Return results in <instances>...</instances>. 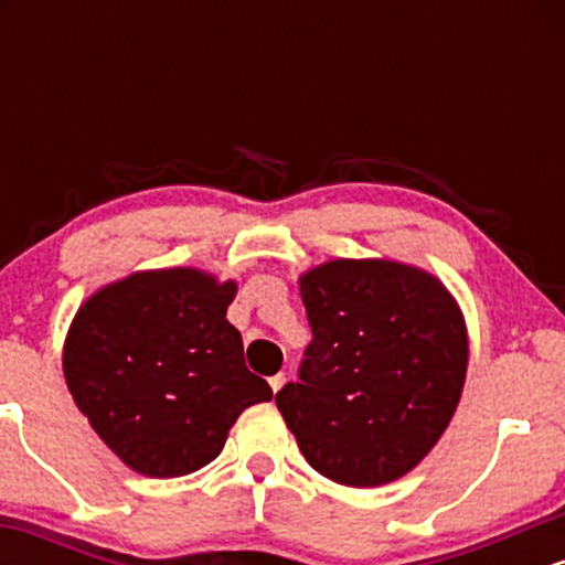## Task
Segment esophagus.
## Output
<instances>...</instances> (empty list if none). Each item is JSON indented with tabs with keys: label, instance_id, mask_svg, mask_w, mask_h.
I'll list each match as a JSON object with an SVG mask.
<instances>
[{
	"label": "esophagus",
	"instance_id": "34e87169",
	"mask_svg": "<svg viewBox=\"0 0 565 565\" xmlns=\"http://www.w3.org/2000/svg\"><path fill=\"white\" fill-rule=\"evenodd\" d=\"M268 382H270V387H274V393H278L284 387V382H287V377H284V374H274Z\"/></svg>",
	"mask_w": 565,
	"mask_h": 565
}]
</instances>
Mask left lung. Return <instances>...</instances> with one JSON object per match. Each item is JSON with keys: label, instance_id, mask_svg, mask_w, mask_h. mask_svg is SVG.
I'll use <instances>...</instances> for the list:
<instances>
[{"label": "left lung", "instance_id": "8db88e82", "mask_svg": "<svg viewBox=\"0 0 565 565\" xmlns=\"http://www.w3.org/2000/svg\"><path fill=\"white\" fill-rule=\"evenodd\" d=\"M300 295L313 340L276 406L302 457L359 489L406 476L462 395L457 302L438 278L387 260H332L300 278Z\"/></svg>", "mask_w": 565, "mask_h": 565}]
</instances>
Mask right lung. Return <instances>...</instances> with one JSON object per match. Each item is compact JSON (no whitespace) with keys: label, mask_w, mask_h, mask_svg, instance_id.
<instances>
[{"label":"right lung","mask_w":565,"mask_h":565,"mask_svg":"<svg viewBox=\"0 0 565 565\" xmlns=\"http://www.w3.org/2000/svg\"><path fill=\"white\" fill-rule=\"evenodd\" d=\"M236 284L191 268L135 274L89 297L63 350L76 406L148 478L196 472L246 406L274 398L225 319Z\"/></svg>","instance_id":"1"}]
</instances>
